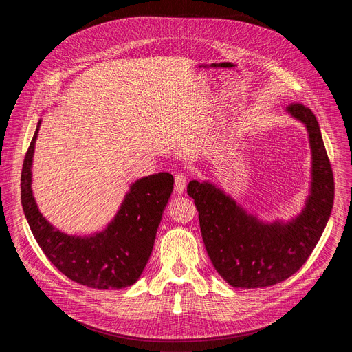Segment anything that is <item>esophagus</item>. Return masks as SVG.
<instances>
[{
  "mask_svg": "<svg viewBox=\"0 0 352 352\" xmlns=\"http://www.w3.org/2000/svg\"><path fill=\"white\" fill-rule=\"evenodd\" d=\"M186 187H187V175H184L182 173L177 174L175 175V191L178 194H182L184 191H186Z\"/></svg>",
  "mask_w": 352,
  "mask_h": 352,
  "instance_id": "34e87169",
  "label": "esophagus"
}]
</instances>
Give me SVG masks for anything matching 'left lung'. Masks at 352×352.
Instances as JSON below:
<instances>
[{
    "instance_id": "obj_1",
    "label": "left lung",
    "mask_w": 352,
    "mask_h": 352,
    "mask_svg": "<svg viewBox=\"0 0 352 352\" xmlns=\"http://www.w3.org/2000/svg\"><path fill=\"white\" fill-rule=\"evenodd\" d=\"M285 113L305 126L311 148L309 190L300 214L265 221L211 181L192 179L187 187L210 260L235 288L271 287L297 272L318 244L334 204V177L316 116L302 104Z\"/></svg>"
}]
</instances>
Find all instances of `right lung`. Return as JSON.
Here are the masks:
<instances>
[{
  "label": "right lung",
  "instance_id": "add662e5",
  "mask_svg": "<svg viewBox=\"0 0 352 352\" xmlns=\"http://www.w3.org/2000/svg\"><path fill=\"white\" fill-rule=\"evenodd\" d=\"M43 120L36 124L21 173V204L36 243L69 280L98 289H121L137 283L153 252L162 212L174 188L168 173L129 184L121 206L102 231L71 235L41 214L32 194V158Z\"/></svg>",
  "mask_w": 352,
  "mask_h": 352
}]
</instances>
